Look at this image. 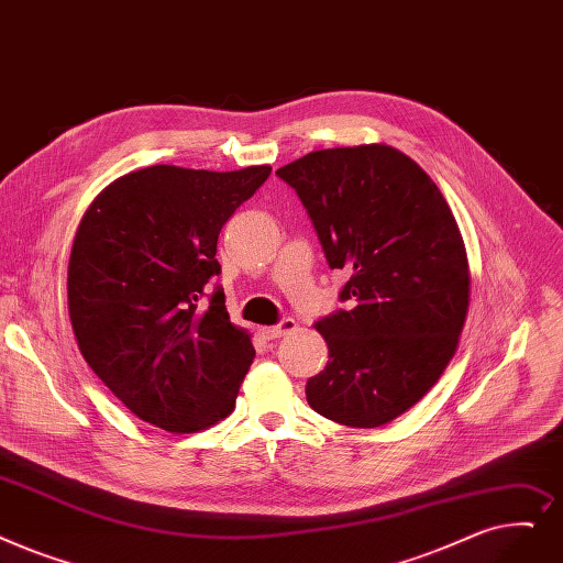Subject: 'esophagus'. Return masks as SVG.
<instances>
[{"instance_id":"1","label":"esophagus","mask_w":563,"mask_h":563,"mask_svg":"<svg viewBox=\"0 0 563 563\" xmlns=\"http://www.w3.org/2000/svg\"><path fill=\"white\" fill-rule=\"evenodd\" d=\"M295 329H297V322H295V320H283V322L276 324V327H262L260 333H262L266 340H276V338H280V335H285V333H289V331H295Z\"/></svg>"}]
</instances>
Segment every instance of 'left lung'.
Returning a JSON list of instances; mask_svg holds the SVG:
<instances>
[{
	"instance_id": "left-lung-1",
	"label": "left lung",
	"mask_w": 563,
	"mask_h": 563,
	"mask_svg": "<svg viewBox=\"0 0 563 563\" xmlns=\"http://www.w3.org/2000/svg\"><path fill=\"white\" fill-rule=\"evenodd\" d=\"M299 192L350 310L314 324L327 368L308 405L340 426L379 428L417 405L451 363L467 320V249L442 190L388 144L310 152L276 173Z\"/></svg>"
}]
</instances>
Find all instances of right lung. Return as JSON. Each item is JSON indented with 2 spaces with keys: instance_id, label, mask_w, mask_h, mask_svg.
Returning <instances> with one entry per match:
<instances>
[{
  "instance_id": "add662e5",
  "label": "right lung",
  "mask_w": 563,
  "mask_h": 563,
  "mask_svg": "<svg viewBox=\"0 0 563 563\" xmlns=\"http://www.w3.org/2000/svg\"><path fill=\"white\" fill-rule=\"evenodd\" d=\"M268 165L209 173L152 165L96 195L68 257V317L89 368L137 419L198 432L230 417L255 358L221 289L200 306L230 216Z\"/></svg>"
}]
</instances>
